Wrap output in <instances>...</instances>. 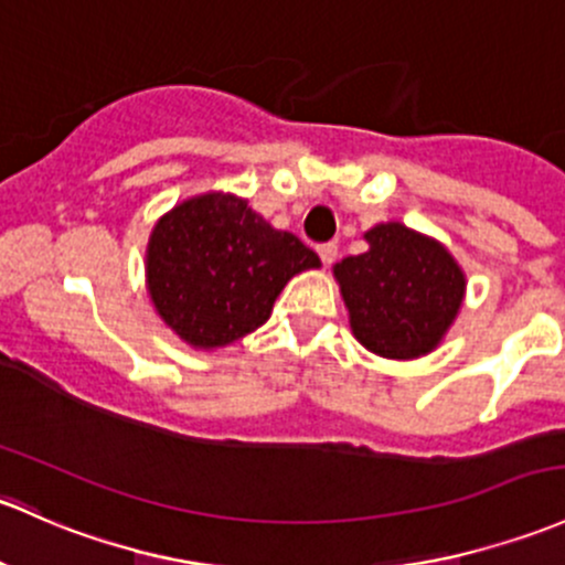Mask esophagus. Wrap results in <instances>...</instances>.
Returning <instances> with one entry per match:
<instances>
[{
    "label": "esophagus",
    "instance_id": "1",
    "mask_svg": "<svg viewBox=\"0 0 565 565\" xmlns=\"http://www.w3.org/2000/svg\"><path fill=\"white\" fill-rule=\"evenodd\" d=\"M317 252H319V257H322L324 265L335 263V257H338V246H335V243H322V246H319Z\"/></svg>",
    "mask_w": 565,
    "mask_h": 565
}]
</instances>
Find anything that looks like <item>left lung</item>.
Returning a JSON list of instances; mask_svg holds the SVG:
<instances>
[{"label": "left lung", "mask_w": 565, "mask_h": 565, "mask_svg": "<svg viewBox=\"0 0 565 565\" xmlns=\"http://www.w3.org/2000/svg\"><path fill=\"white\" fill-rule=\"evenodd\" d=\"M362 237L367 252L332 265L352 335L387 360L436 352L466 300L460 263L441 241L401 222H382Z\"/></svg>", "instance_id": "8db88e82"}]
</instances>
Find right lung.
Instances as JSON below:
<instances>
[{
    "label": "right lung",
    "instance_id": "1",
    "mask_svg": "<svg viewBox=\"0 0 565 565\" xmlns=\"http://www.w3.org/2000/svg\"><path fill=\"white\" fill-rule=\"evenodd\" d=\"M319 265L300 237L265 222L246 198L205 192L153 224L146 289L183 343L216 352L263 328L289 278Z\"/></svg>",
    "mask_w": 565,
    "mask_h": 565
}]
</instances>
